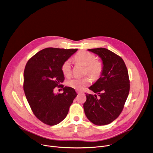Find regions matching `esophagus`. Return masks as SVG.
Instances as JSON below:
<instances>
[{
    "label": "esophagus",
    "mask_w": 153,
    "mask_h": 153,
    "mask_svg": "<svg viewBox=\"0 0 153 153\" xmlns=\"http://www.w3.org/2000/svg\"><path fill=\"white\" fill-rule=\"evenodd\" d=\"M76 92H77V94H80V93H82V92H81V91H78V90H77Z\"/></svg>",
    "instance_id": "34e87169"
}]
</instances>
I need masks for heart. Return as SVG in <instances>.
Masks as SVG:
<instances>
[{"label":"heart","instance_id":"obj_1","mask_svg":"<svg viewBox=\"0 0 153 153\" xmlns=\"http://www.w3.org/2000/svg\"><path fill=\"white\" fill-rule=\"evenodd\" d=\"M96 57L93 53L86 51H81L74 57V61L79 64L85 65V73H88L94 80L98 79L102 74L104 70V65L101 61L95 59ZM61 70L65 76H70L71 73V67L70 59L66 60L61 66ZM91 83L89 77L82 78H73L68 80L67 85L72 88L82 90Z\"/></svg>","mask_w":153,"mask_h":153}]
</instances>
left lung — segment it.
<instances>
[{
  "mask_svg": "<svg viewBox=\"0 0 153 153\" xmlns=\"http://www.w3.org/2000/svg\"><path fill=\"white\" fill-rule=\"evenodd\" d=\"M102 59L104 70L99 79L91 87L97 95L86 94L85 113L92 123L102 126L110 124L122 113L130 90L128 71L123 59L102 48L88 49Z\"/></svg>",
  "mask_w": 153,
  "mask_h": 153,
  "instance_id": "left-lung-1",
  "label": "left lung"
}]
</instances>
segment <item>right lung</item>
<instances>
[{
  "label": "right lung",
  "mask_w": 153,
  "mask_h": 153,
  "mask_svg": "<svg viewBox=\"0 0 153 153\" xmlns=\"http://www.w3.org/2000/svg\"><path fill=\"white\" fill-rule=\"evenodd\" d=\"M77 49L47 48L33 55L24 72V91L35 116L43 123L53 126L67 116L77 95L74 89L60 85L64 80L61 70L64 62ZM63 88L64 92L55 94L54 88Z\"/></svg>",
  "instance_id": "obj_1"
}]
</instances>
